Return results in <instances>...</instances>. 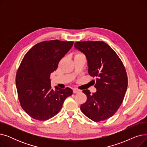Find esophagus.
I'll list each match as a JSON object with an SVG mask.
<instances>
[{
  "label": "esophagus",
  "mask_w": 147,
  "mask_h": 147,
  "mask_svg": "<svg viewBox=\"0 0 147 147\" xmlns=\"http://www.w3.org/2000/svg\"><path fill=\"white\" fill-rule=\"evenodd\" d=\"M82 92V90L80 89H76V88L73 89V93L74 94H78V93H79V92Z\"/></svg>",
  "instance_id": "34e87169"
}]
</instances>
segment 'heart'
Masks as SVG:
<instances>
[{
    "mask_svg": "<svg viewBox=\"0 0 147 147\" xmlns=\"http://www.w3.org/2000/svg\"><path fill=\"white\" fill-rule=\"evenodd\" d=\"M76 56H84L83 54L82 53H80V52H78L76 53Z\"/></svg>",
    "mask_w": 147,
    "mask_h": 147,
    "instance_id": "obj_1",
    "label": "heart"
}]
</instances>
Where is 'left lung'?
<instances>
[{"label": "left lung", "mask_w": 147, "mask_h": 147, "mask_svg": "<svg viewBox=\"0 0 147 147\" xmlns=\"http://www.w3.org/2000/svg\"><path fill=\"white\" fill-rule=\"evenodd\" d=\"M74 46L85 55L89 75L96 78V92L92 94L88 89L83 90L87 100L81 105L80 110L94 121L109 119L119 109L127 90L124 65L115 51L104 42H78Z\"/></svg>", "instance_id": "left-lung-1"}]
</instances>
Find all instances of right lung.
Segmentation results:
<instances>
[{"instance_id": "add662e5", "label": "right lung", "mask_w": 147, "mask_h": 147, "mask_svg": "<svg viewBox=\"0 0 147 147\" xmlns=\"http://www.w3.org/2000/svg\"><path fill=\"white\" fill-rule=\"evenodd\" d=\"M73 43L44 41L33 46L23 58L16 75V86L21 107L33 119L44 121L55 116L65 99L73 94L69 88L53 89L50 76Z\"/></svg>"}]
</instances>
